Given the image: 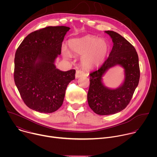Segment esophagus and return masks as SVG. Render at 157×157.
<instances>
[{"mask_svg": "<svg viewBox=\"0 0 157 157\" xmlns=\"http://www.w3.org/2000/svg\"><path fill=\"white\" fill-rule=\"evenodd\" d=\"M85 75H86V73H85L83 71H82V70H77V71H76L75 76H76V78H81V77H82V76H85Z\"/></svg>", "mask_w": 157, "mask_h": 157, "instance_id": "34e87169", "label": "esophagus"}]
</instances>
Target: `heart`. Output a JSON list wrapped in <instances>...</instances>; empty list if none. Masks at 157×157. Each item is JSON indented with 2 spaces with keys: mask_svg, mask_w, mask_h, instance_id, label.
<instances>
[{
  "mask_svg": "<svg viewBox=\"0 0 157 157\" xmlns=\"http://www.w3.org/2000/svg\"><path fill=\"white\" fill-rule=\"evenodd\" d=\"M68 44L73 53L82 55V64L89 68L99 66L105 58L109 50V44L107 40L93 35L71 39ZM62 53L67 59L72 57L71 53L66 47H63Z\"/></svg>",
  "mask_w": 157,
  "mask_h": 157,
  "instance_id": "obj_1",
  "label": "heart"
}]
</instances>
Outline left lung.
<instances>
[{"mask_svg": "<svg viewBox=\"0 0 157 157\" xmlns=\"http://www.w3.org/2000/svg\"><path fill=\"white\" fill-rule=\"evenodd\" d=\"M113 42L108 58L100 68L89 74L90 84L87 102L97 114H114L124 109L129 104L140 79L137 53L131 43L114 31H105ZM119 65L124 70V80L117 88L111 89L102 82L105 73L113 67Z\"/></svg>", "mask_w": 157, "mask_h": 157, "instance_id": "8db88e82", "label": "left lung"}]
</instances>
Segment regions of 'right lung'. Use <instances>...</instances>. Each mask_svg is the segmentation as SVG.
Instances as JSON below:
<instances>
[{"label":"right lung","instance_id":"1","mask_svg":"<svg viewBox=\"0 0 157 157\" xmlns=\"http://www.w3.org/2000/svg\"><path fill=\"white\" fill-rule=\"evenodd\" d=\"M70 27H48L28 35L17 48L14 81L24 103L39 113H52L63 104L75 70L62 71L55 61Z\"/></svg>","mask_w":157,"mask_h":157}]
</instances>
